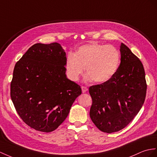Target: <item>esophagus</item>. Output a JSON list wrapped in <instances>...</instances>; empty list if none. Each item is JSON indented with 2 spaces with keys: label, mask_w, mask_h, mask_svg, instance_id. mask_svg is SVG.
<instances>
[{
  "label": "esophagus",
  "mask_w": 157,
  "mask_h": 157,
  "mask_svg": "<svg viewBox=\"0 0 157 157\" xmlns=\"http://www.w3.org/2000/svg\"><path fill=\"white\" fill-rule=\"evenodd\" d=\"M81 89H82V92L83 93H86V92L88 91V89L86 86H81Z\"/></svg>",
  "instance_id": "esophagus-1"
}]
</instances>
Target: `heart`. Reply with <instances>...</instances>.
I'll list each match as a JSON object with an SVG mask.
<instances>
[{"instance_id":"heart-1","label":"heart","mask_w":157,"mask_h":157,"mask_svg":"<svg viewBox=\"0 0 157 157\" xmlns=\"http://www.w3.org/2000/svg\"><path fill=\"white\" fill-rule=\"evenodd\" d=\"M121 63L118 50L112 45L91 43L80 47L67 57L65 68L71 81H78L86 68L87 81L104 83L116 73Z\"/></svg>"}]
</instances>
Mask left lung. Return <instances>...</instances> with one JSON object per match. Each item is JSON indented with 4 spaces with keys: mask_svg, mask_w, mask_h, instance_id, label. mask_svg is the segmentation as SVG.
<instances>
[{
    "mask_svg": "<svg viewBox=\"0 0 157 157\" xmlns=\"http://www.w3.org/2000/svg\"><path fill=\"white\" fill-rule=\"evenodd\" d=\"M121 64L109 81L89 88L93 100L90 117L100 131H119L131 123L144 104L147 93L142 63L124 44Z\"/></svg>",
    "mask_w": 157,
    "mask_h": 157,
    "instance_id": "1",
    "label": "left lung"
}]
</instances>
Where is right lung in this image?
Listing matches in <instances>:
<instances>
[{"label":"right lung","mask_w":157,"mask_h":157,"mask_svg":"<svg viewBox=\"0 0 157 157\" xmlns=\"http://www.w3.org/2000/svg\"><path fill=\"white\" fill-rule=\"evenodd\" d=\"M67 56L57 43H36L15 64L10 97L29 127L50 132L66 119L81 86L66 75Z\"/></svg>","instance_id":"obj_1"}]
</instances>
